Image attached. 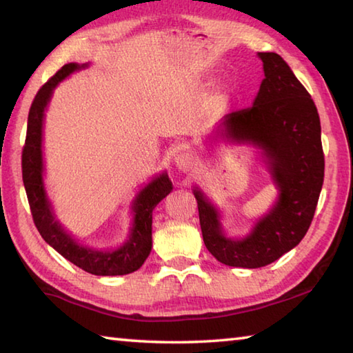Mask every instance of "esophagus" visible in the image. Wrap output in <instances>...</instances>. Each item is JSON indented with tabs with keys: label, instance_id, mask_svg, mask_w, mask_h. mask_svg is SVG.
I'll return each mask as SVG.
<instances>
[{
	"label": "esophagus",
	"instance_id": "obj_1",
	"mask_svg": "<svg viewBox=\"0 0 353 353\" xmlns=\"http://www.w3.org/2000/svg\"><path fill=\"white\" fill-rule=\"evenodd\" d=\"M175 164L181 172H190L195 168V158H194V155L189 154V152H183V154L176 155Z\"/></svg>",
	"mask_w": 353,
	"mask_h": 353
}]
</instances>
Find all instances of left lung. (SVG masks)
<instances>
[{
  "instance_id": "obj_1",
  "label": "left lung",
  "mask_w": 353,
  "mask_h": 353,
  "mask_svg": "<svg viewBox=\"0 0 353 353\" xmlns=\"http://www.w3.org/2000/svg\"><path fill=\"white\" fill-rule=\"evenodd\" d=\"M258 57L265 78L254 105L225 117L223 132L232 141L264 150L280 199L248 238L234 241L223 235L214 205L194 190L205 248L219 263L245 269L274 263L301 241L324 181L321 124L314 99L278 53L259 52Z\"/></svg>"
}]
</instances>
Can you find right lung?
<instances>
[{
    "label": "right lung",
    "mask_w": 353,
    "mask_h": 353,
    "mask_svg": "<svg viewBox=\"0 0 353 353\" xmlns=\"http://www.w3.org/2000/svg\"><path fill=\"white\" fill-rule=\"evenodd\" d=\"M78 64H65L55 75L46 81L38 90L29 110L28 134L21 155L23 183L28 194L33 223L39 235L50 244L58 254L69 259L78 268L98 276L128 275L141 268L152 249V210L155 205L170 194L172 183L169 176L163 174L154 179L134 203V228L129 241L123 248L114 252H99L78 245L61 229L50 212V204L46 198L43 185V157H41V135L44 109L49 103L52 90L65 77L77 70Z\"/></svg>",
    "instance_id": "add662e5"
}]
</instances>
